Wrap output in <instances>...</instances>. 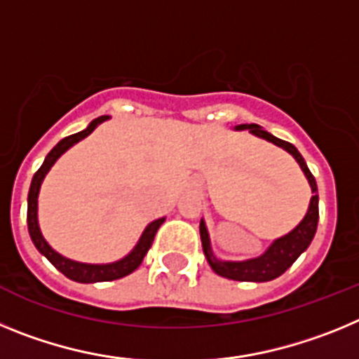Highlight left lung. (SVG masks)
I'll use <instances>...</instances> for the list:
<instances>
[{
    "mask_svg": "<svg viewBox=\"0 0 359 359\" xmlns=\"http://www.w3.org/2000/svg\"><path fill=\"white\" fill-rule=\"evenodd\" d=\"M236 129L243 131V129H250V133L259 138H264V140L271 142V144L278 145L284 151H287L294 160L298 161L300 169L306 174L307 182H309L311 190H313V198L309 203V210H307L306 217L302 219V223L298 224L294 230H291L287 236L280 237V239L275 241L268 250H266L264 255L257 257V259H250V261H241V262H228V261H219L217 257L212 253L210 248V239H208V231L205 223L201 221L199 224V233H201V244L203 252L207 257L208 264L212 266L215 273L221 275L224 278H230V280H239V282H268L273 280V278L280 277L294 261H297L300 253L306 252L307 246L311 244L313 237L316 233V226H318V192H316V182L315 176L311 174V170L307 169L306 160L302 158V154L298 152V149L293 144L286 140H280L277 136H273L271 133L264 131L262 128H259L257 123H243V126H237Z\"/></svg>",
    "mask_w": 359,
    "mask_h": 359,
    "instance_id": "8db88e82",
    "label": "left lung"
}]
</instances>
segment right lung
<instances>
[{
    "label": "right lung",
    "mask_w": 359,
    "mask_h": 359,
    "mask_svg": "<svg viewBox=\"0 0 359 359\" xmlns=\"http://www.w3.org/2000/svg\"><path fill=\"white\" fill-rule=\"evenodd\" d=\"M109 116H98L95 118L93 122L81 133H75V135H69L66 138H62L52 151L48 152V156L44 158V163L41 165L39 170L34 174L32 177V185H30V192H28V212H27V223H28V231H30V237L36 244V248L43 253L53 266H55L59 271H61L65 277L72 278L75 282H82V284H90V282H109V280H116V278H122L126 275L133 273L138 266L142 264L144 261L145 253L149 252L151 248L152 241H154V236H156L158 228L161 226L165 219H156V221H152L145 231L142 233L140 241L138 244L135 246L131 253L128 257H123L122 261L118 262H113V264H82V262H75V261H69L66 257L59 255L57 252H53L52 248L48 246V243L43 239L41 236V230H39V224H37V196H39V189H41V183H43L44 176L46 172L50 170L53 163L57 161V158L61 156L62 152L68 151L73 144H77L81 142L82 138H86L88 135L95 131L98 123H102L104 120H107Z\"/></svg>",
    "instance_id": "1"
}]
</instances>
